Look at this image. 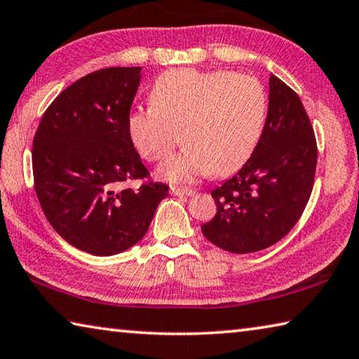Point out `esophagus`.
<instances>
[{
    "mask_svg": "<svg viewBox=\"0 0 359 359\" xmlns=\"http://www.w3.org/2000/svg\"><path fill=\"white\" fill-rule=\"evenodd\" d=\"M171 193L175 196H193L194 190L191 188H180V187H171Z\"/></svg>",
    "mask_w": 359,
    "mask_h": 359,
    "instance_id": "esophagus-1",
    "label": "esophagus"
}]
</instances>
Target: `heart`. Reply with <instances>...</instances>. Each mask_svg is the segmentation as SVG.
Wrapping results in <instances>:
<instances>
[{
	"instance_id": "1",
	"label": "heart",
	"mask_w": 359,
	"mask_h": 359,
	"mask_svg": "<svg viewBox=\"0 0 359 359\" xmlns=\"http://www.w3.org/2000/svg\"><path fill=\"white\" fill-rule=\"evenodd\" d=\"M266 112V93L257 79L174 69L154 82L150 106L130 114L128 131L147 161L165 160L184 141L185 150L161 172L172 182H190L209 171H238L257 147Z\"/></svg>"
}]
</instances>
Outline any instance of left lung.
I'll use <instances>...</instances> for the list:
<instances>
[{
  "label": "left lung",
  "mask_w": 359,
  "mask_h": 359,
  "mask_svg": "<svg viewBox=\"0 0 359 359\" xmlns=\"http://www.w3.org/2000/svg\"><path fill=\"white\" fill-rule=\"evenodd\" d=\"M263 133L239 172L212 190L217 214L201 226L212 244L231 253L263 250L285 238L311 198L317 139L293 88L269 81Z\"/></svg>",
  "instance_id": "8db88e82"
}]
</instances>
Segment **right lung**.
Returning <instances> with one entry per match:
<instances>
[{
	"mask_svg": "<svg viewBox=\"0 0 359 359\" xmlns=\"http://www.w3.org/2000/svg\"><path fill=\"white\" fill-rule=\"evenodd\" d=\"M141 69L106 68L79 79L46 109L33 139L42 212L66 242L96 257L137 244L169 191L150 180L128 131Z\"/></svg>",
	"mask_w": 359,
	"mask_h": 359,
	"instance_id": "obj_1",
	"label": "right lung"
}]
</instances>
